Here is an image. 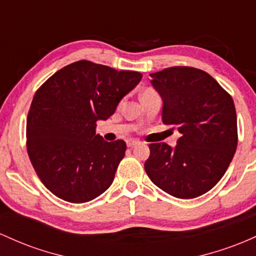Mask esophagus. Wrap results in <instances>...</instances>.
<instances>
[{"label": "esophagus", "mask_w": 256, "mask_h": 256, "mask_svg": "<svg viewBox=\"0 0 256 256\" xmlns=\"http://www.w3.org/2000/svg\"><path fill=\"white\" fill-rule=\"evenodd\" d=\"M139 144V140H136V139H128L127 140V146L128 148H133V146H136Z\"/></svg>", "instance_id": "34e87169"}]
</instances>
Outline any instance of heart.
Wrapping results in <instances>:
<instances>
[{
	"mask_svg": "<svg viewBox=\"0 0 256 256\" xmlns=\"http://www.w3.org/2000/svg\"><path fill=\"white\" fill-rule=\"evenodd\" d=\"M146 92H152V90H146L145 92H144V93H146Z\"/></svg>",
	"mask_w": 256,
	"mask_h": 256,
	"instance_id": "1",
	"label": "heart"
}]
</instances>
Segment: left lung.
Instances as JSON below:
<instances>
[{
  "label": "left lung",
  "mask_w": 256,
  "mask_h": 256,
  "mask_svg": "<svg viewBox=\"0 0 256 256\" xmlns=\"http://www.w3.org/2000/svg\"><path fill=\"white\" fill-rule=\"evenodd\" d=\"M162 96V120L182 134L174 148L150 144L145 162L151 182L170 196L190 200L214 188L236 152L234 99L206 71L173 66L150 74Z\"/></svg>",
  "instance_id": "left-lung-1"
}]
</instances>
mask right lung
<instances>
[{
    "label": "right lung",
    "mask_w": 256,
    "mask_h": 256,
    "mask_svg": "<svg viewBox=\"0 0 256 256\" xmlns=\"http://www.w3.org/2000/svg\"><path fill=\"white\" fill-rule=\"evenodd\" d=\"M136 71H117L80 60L37 90L26 120V148L43 185L66 202H90L108 190L124 157L123 140L96 134L126 94L140 82Z\"/></svg>",
    "instance_id": "1"
}]
</instances>
